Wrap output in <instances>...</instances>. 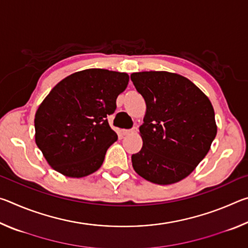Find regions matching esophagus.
Returning a JSON list of instances; mask_svg holds the SVG:
<instances>
[{"label":"esophagus","instance_id":"34e87169","mask_svg":"<svg viewBox=\"0 0 248 248\" xmlns=\"http://www.w3.org/2000/svg\"><path fill=\"white\" fill-rule=\"evenodd\" d=\"M134 132V129H124L123 130V133L124 134V136H128V134Z\"/></svg>","mask_w":248,"mask_h":248}]
</instances>
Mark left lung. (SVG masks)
Returning a JSON list of instances; mask_svg holds the SVG:
<instances>
[{"label":"left lung","mask_w":248,"mask_h":248,"mask_svg":"<svg viewBox=\"0 0 248 248\" xmlns=\"http://www.w3.org/2000/svg\"><path fill=\"white\" fill-rule=\"evenodd\" d=\"M131 81L146 104L140 127L143 145L132 154L133 170L151 183H177L202 161L217 136L212 104L176 73L137 72Z\"/></svg>","instance_id":"8db88e82"}]
</instances>
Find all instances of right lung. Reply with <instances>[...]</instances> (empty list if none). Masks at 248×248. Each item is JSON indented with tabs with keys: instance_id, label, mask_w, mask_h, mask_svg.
Segmentation results:
<instances>
[{
	"instance_id": "obj_1",
	"label": "right lung",
	"mask_w": 248,
	"mask_h": 248,
	"mask_svg": "<svg viewBox=\"0 0 248 248\" xmlns=\"http://www.w3.org/2000/svg\"><path fill=\"white\" fill-rule=\"evenodd\" d=\"M129 82L127 73L104 69L75 72L59 82L35 115V140L54 170L84 177L102 166L117 133L107 117Z\"/></svg>"
}]
</instances>
